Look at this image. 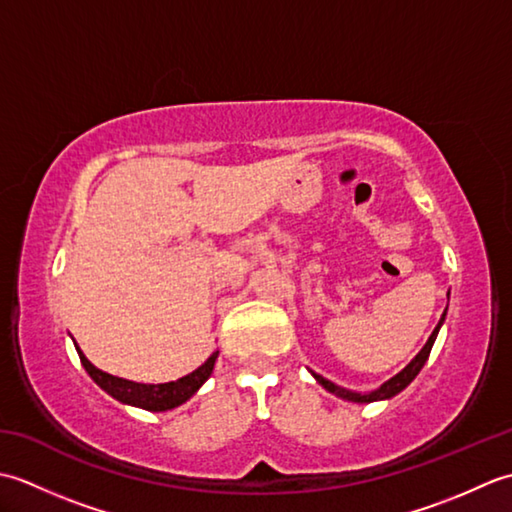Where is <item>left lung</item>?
<instances>
[{"label":"left lung","mask_w":512,"mask_h":512,"mask_svg":"<svg viewBox=\"0 0 512 512\" xmlns=\"http://www.w3.org/2000/svg\"><path fill=\"white\" fill-rule=\"evenodd\" d=\"M444 317H447V310L442 312V317H440V321H438V325H436V330L431 332V336H429V341L424 343V347L422 350L411 358V363L402 369V372H398L396 376H391L387 383H383L380 385L378 389H372V391H365V394H361V391H352V389H345V387H339V385H334L332 380H328V378H323V376H319V374H314L312 369H310V374L314 376V380H317V383L323 387V389H328L330 394H334V396H339V398H343V400H350V402H376V400H389V398H394L396 394H400L402 389H405L413 378H416L418 374H420V369L424 367V363H427V358H429V354H431V347H433V343H436V339H438V332H440V328H442V323H444Z\"/></svg>","instance_id":"1"}]
</instances>
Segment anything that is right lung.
<instances>
[{
  "instance_id": "obj_1",
  "label": "right lung",
  "mask_w": 512,
  "mask_h": 512,
  "mask_svg": "<svg viewBox=\"0 0 512 512\" xmlns=\"http://www.w3.org/2000/svg\"><path fill=\"white\" fill-rule=\"evenodd\" d=\"M74 347H76V352H79V358H81V363L85 367V372L90 374V378L103 391H107V394L116 398L118 402H123V405L138 407V409H145V411H156V413L158 411H169V409H176V407L184 405V402H187L195 394V391H198L206 383V380H209V376L213 374L217 354H220L215 350L198 369H193L191 374L182 376L178 380H171V383L145 385V383H134V380L118 378V376L103 372V369L94 367L88 361V356L81 352V347L76 345V341H74Z\"/></svg>"
}]
</instances>
